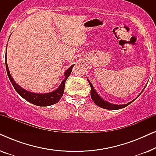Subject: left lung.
<instances>
[{"mask_svg": "<svg viewBox=\"0 0 156 156\" xmlns=\"http://www.w3.org/2000/svg\"><path fill=\"white\" fill-rule=\"evenodd\" d=\"M89 81V84L90 85L91 87V97L92 100L94 101V102L97 104V106H100V107L106 108V109H112V110H116V109H120V108H124L126 106H127L128 105H129L130 104L132 103V101L129 103L126 104H123V105H116V104H112L108 102L104 101L103 99H101V97L98 95V94L96 92V91L94 89V87L91 84V83L90 82V81ZM135 100V99H134Z\"/></svg>", "mask_w": 156, "mask_h": 156, "instance_id": "left-lung-1", "label": "left lung"}]
</instances>
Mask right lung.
Listing matches in <instances>:
<instances>
[{"label":"right lung","mask_w":156,"mask_h":156,"mask_svg":"<svg viewBox=\"0 0 156 156\" xmlns=\"http://www.w3.org/2000/svg\"><path fill=\"white\" fill-rule=\"evenodd\" d=\"M6 48H7V46H6ZM5 59V68L6 71H7L8 78H9L10 82L12 83V86H13L15 89H16V91L23 98V99L26 100V101L30 102V103L35 104V105L40 106H48L52 105V104L57 103V102L60 100L61 97H62L64 94L66 80H67V78L69 76L70 74H71L72 72V68L74 67V65H72L69 69L66 70V72H65V80L62 82L60 85H59V87H58V89H56V90L53 91L52 92L46 94H35L33 92H30V91H26L25 89L21 88L19 85H18V84H16V83L15 82L13 79L12 78L11 75H10L9 69H8L7 61H6V56Z\"/></svg>","instance_id":"1"}]
</instances>
